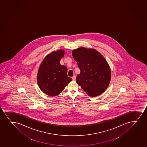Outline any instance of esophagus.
Wrapping results in <instances>:
<instances>
[{"mask_svg":"<svg viewBox=\"0 0 147 147\" xmlns=\"http://www.w3.org/2000/svg\"><path fill=\"white\" fill-rule=\"evenodd\" d=\"M76 76L74 75V76H73L72 77V79L73 80H75V79H76Z\"/></svg>","mask_w":147,"mask_h":147,"instance_id":"1","label":"esophagus"}]
</instances>
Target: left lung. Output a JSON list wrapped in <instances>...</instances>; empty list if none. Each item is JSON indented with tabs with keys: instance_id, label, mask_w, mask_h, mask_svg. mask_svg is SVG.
<instances>
[{
	"instance_id": "1",
	"label": "left lung",
	"mask_w": 147,
	"mask_h": 147,
	"mask_svg": "<svg viewBox=\"0 0 147 147\" xmlns=\"http://www.w3.org/2000/svg\"><path fill=\"white\" fill-rule=\"evenodd\" d=\"M73 57L80 70L76 82L91 97L105 91L111 78L109 64L103 56L95 49L81 47L72 51Z\"/></svg>"
}]
</instances>
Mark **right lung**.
<instances>
[{"mask_svg":"<svg viewBox=\"0 0 147 147\" xmlns=\"http://www.w3.org/2000/svg\"><path fill=\"white\" fill-rule=\"evenodd\" d=\"M64 51L59 50L49 54L39 68L37 81L44 93L51 96L58 95L72 79L68 77L67 68L59 63Z\"/></svg>","mask_w":147,"mask_h":147,"instance_id":"right-lung-1","label":"right lung"}]
</instances>
